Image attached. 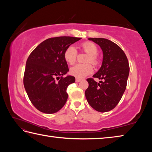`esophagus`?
Masks as SVG:
<instances>
[{
	"mask_svg": "<svg viewBox=\"0 0 152 152\" xmlns=\"http://www.w3.org/2000/svg\"><path fill=\"white\" fill-rule=\"evenodd\" d=\"M82 79H81V78H76V82H79L80 81H81Z\"/></svg>",
	"mask_w": 152,
	"mask_h": 152,
	"instance_id": "obj_1",
	"label": "esophagus"
}]
</instances>
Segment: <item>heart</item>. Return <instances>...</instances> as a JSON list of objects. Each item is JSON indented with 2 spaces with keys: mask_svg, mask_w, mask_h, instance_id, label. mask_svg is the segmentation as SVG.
Here are the masks:
<instances>
[{
  "mask_svg": "<svg viewBox=\"0 0 152 152\" xmlns=\"http://www.w3.org/2000/svg\"><path fill=\"white\" fill-rule=\"evenodd\" d=\"M82 50L88 53V56L86 60V62H91L94 65H96L99 62L97 57L98 49L96 46L92 42H85L81 45ZM77 50L74 46H69L64 51V58L67 63L72 65L76 60ZM93 72V68L91 64H77L70 68V72L72 75L82 78L87 75H89Z\"/></svg>",
  "mask_w": 152,
  "mask_h": 152,
  "instance_id": "heart-1",
  "label": "heart"
}]
</instances>
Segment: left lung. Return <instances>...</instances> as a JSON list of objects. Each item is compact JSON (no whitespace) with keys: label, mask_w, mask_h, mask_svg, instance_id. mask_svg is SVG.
<instances>
[{"label":"left lung","mask_w":152,"mask_h":152,"mask_svg":"<svg viewBox=\"0 0 152 152\" xmlns=\"http://www.w3.org/2000/svg\"><path fill=\"white\" fill-rule=\"evenodd\" d=\"M100 46L103 53L101 67L93 76L102 80H86L88 88L85 96L94 110L104 113L112 110L119 103L127 86L129 66L124 51L116 43L104 38H88Z\"/></svg>","instance_id":"1"}]
</instances>
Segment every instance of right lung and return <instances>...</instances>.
I'll return each instance as SVG.
<instances>
[{
  "label": "right lung",
  "mask_w": 152,
  "mask_h": 152,
  "mask_svg": "<svg viewBox=\"0 0 152 152\" xmlns=\"http://www.w3.org/2000/svg\"><path fill=\"white\" fill-rule=\"evenodd\" d=\"M81 38L57 37L43 41L28 58L23 84L29 99L39 111L52 114L60 110L68 99L66 90L75 82L74 76H63L68 72L64 51ZM59 78L58 82L55 78Z\"/></svg>",
  "instance_id": "1"
}]
</instances>
